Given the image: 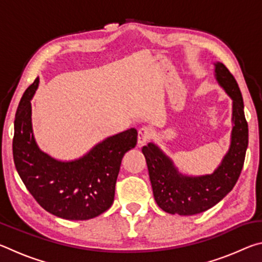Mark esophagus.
Returning <instances> with one entry per match:
<instances>
[{
  "label": "esophagus",
  "instance_id": "34e87169",
  "mask_svg": "<svg viewBox=\"0 0 262 262\" xmlns=\"http://www.w3.org/2000/svg\"><path fill=\"white\" fill-rule=\"evenodd\" d=\"M150 136H151V129H149L148 127L141 128L139 130V135H137V144H139L140 147L144 145L150 139Z\"/></svg>",
  "mask_w": 262,
  "mask_h": 262
}]
</instances>
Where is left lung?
Here are the masks:
<instances>
[{
	"label": "left lung",
	"mask_w": 262,
	"mask_h": 262,
	"mask_svg": "<svg viewBox=\"0 0 262 262\" xmlns=\"http://www.w3.org/2000/svg\"><path fill=\"white\" fill-rule=\"evenodd\" d=\"M214 66L217 83L232 99L231 142L216 170L210 174H184L154 142L142 148L155 201L168 214L190 216L210 209L233 188L245 161L248 126L242 92L232 74L222 62H215Z\"/></svg>",
	"instance_id": "8db88e82"
}]
</instances>
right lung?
Instances as JSON below:
<instances>
[{"label":"right lung","instance_id":"add662e5","mask_svg":"<svg viewBox=\"0 0 262 262\" xmlns=\"http://www.w3.org/2000/svg\"><path fill=\"white\" fill-rule=\"evenodd\" d=\"M39 77L26 89L15 117L12 154L25 187L43 209L64 220H90L112 206L122 157L135 148L137 130L130 128L106 137L73 161H60L38 147L32 128L31 99Z\"/></svg>","mask_w":262,"mask_h":262}]
</instances>
